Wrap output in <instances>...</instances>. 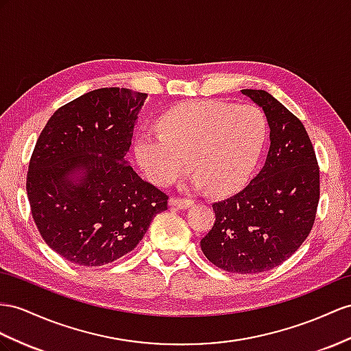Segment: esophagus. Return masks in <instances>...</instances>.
Returning <instances> with one entry per match:
<instances>
[{
	"instance_id": "obj_1",
	"label": "esophagus",
	"mask_w": 351,
	"mask_h": 351,
	"mask_svg": "<svg viewBox=\"0 0 351 351\" xmlns=\"http://www.w3.org/2000/svg\"><path fill=\"white\" fill-rule=\"evenodd\" d=\"M169 204L176 209H185V208H190L193 204V200L182 199V197H170Z\"/></svg>"
}]
</instances>
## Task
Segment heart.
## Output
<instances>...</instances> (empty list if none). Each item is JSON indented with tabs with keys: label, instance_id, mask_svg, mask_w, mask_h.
Returning a JSON list of instances; mask_svg holds the SVG:
<instances>
[{
	"label": "heart",
	"instance_id": "heart-1",
	"mask_svg": "<svg viewBox=\"0 0 351 351\" xmlns=\"http://www.w3.org/2000/svg\"><path fill=\"white\" fill-rule=\"evenodd\" d=\"M160 125L161 132L143 129L134 139L142 172L156 185H169L191 163L197 181L212 194L231 193L247 181L267 136L258 106L219 101L175 106L161 115Z\"/></svg>",
	"mask_w": 351,
	"mask_h": 351
}]
</instances>
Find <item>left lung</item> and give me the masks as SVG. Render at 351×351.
<instances>
[{"instance_id": "1", "label": "left lung", "mask_w": 351, "mask_h": 351, "mask_svg": "<svg viewBox=\"0 0 351 351\" xmlns=\"http://www.w3.org/2000/svg\"><path fill=\"white\" fill-rule=\"evenodd\" d=\"M241 93L264 110L271 143L252 181L212 204L215 223L200 246L213 265L256 274L285 263L308 237L316 219L320 173L298 117L265 90L245 88Z\"/></svg>"}]
</instances>
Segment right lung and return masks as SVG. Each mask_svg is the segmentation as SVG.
<instances>
[{"mask_svg": "<svg viewBox=\"0 0 351 351\" xmlns=\"http://www.w3.org/2000/svg\"><path fill=\"white\" fill-rule=\"evenodd\" d=\"M145 97L130 88L92 90L60 106L35 143L26 176L32 218L43 240L69 263L115 261L167 210L169 195L124 160Z\"/></svg>", "mask_w": 351, "mask_h": 351, "instance_id": "add662e5", "label": "right lung"}]
</instances>
